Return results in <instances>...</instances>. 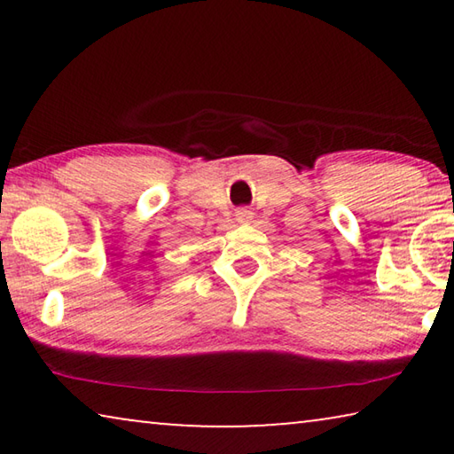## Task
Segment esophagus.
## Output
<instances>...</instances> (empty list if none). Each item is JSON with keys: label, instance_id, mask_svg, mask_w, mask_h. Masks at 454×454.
Instances as JSON below:
<instances>
[{"label": "esophagus", "instance_id": "esophagus-1", "mask_svg": "<svg viewBox=\"0 0 454 454\" xmlns=\"http://www.w3.org/2000/svg\"><path fill=\"white\" fill-rule=\"evenodd\" d=\"M236 220L240 222V224H250V222H252V212L248 208L236 210Z\"/></svg>", "mask_w": 454, "mask_h": 454}]
</instances>
